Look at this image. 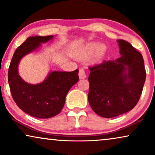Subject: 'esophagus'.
<instances>
[{"mask_svg":"<svg viewBox=\"0 0 155 155\" xmlns=\"http://www.w3.org/2000/svg\"><path fill=\"white\" fill-rule=\"evenodd\" d=\"M79 78L80 79H84V78H86V74L85 72H84V69L80 68L79 71Z\"/></svg>","mask_w":155,"mask_h":155,"instance_id":"obj_1","label":"esophagus"}]
</instances>
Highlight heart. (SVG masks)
I'll use <instances>...</instances> for the list:
<instances>
[{"instance_id":"1","label":"heart","mask_w":155,"mask_h":155,"mask_svg":"<svg viewBox=\"0 0 155 155\" xmlns=\"http://www.w3.org/2000/svg\"><path fill=\"white\" fill-rule=\"evenodd\" d=\"M106 51H107V47L104 44L99 45L96 42H91V43L87 44L82 48V50L79 54V57L82 59L87 58L92 56V54L95 52L94 58L96 60H100L104 56Z\"/></svg>"}]
</instances>
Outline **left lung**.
<instances>
[{
    "label": "left lung",
    "mask_w": 155,
    "mask_h": 155,
    "mask_svg": "<svg viewBox=\"0 0 155 155\" xmlns=\"http://www.w3.org/2000/svg\"><path fill=\"white\" fill-rule=\"evenodd\" d=\"M117 42L120 58L89 68V103L97 115L107 118L135 107L146 78L140 53L128 41L118 39Z\"/></svg>",
    "instance_id": "8db88e82"
}]
</instances>
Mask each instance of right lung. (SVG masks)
<instances>
[{"label":"right lung","mask_w":155,"mask_h":155,"mask_svg":"<svg viewBox=\"0 0 155 155\" xmlns=\"http://www.w3.org/2000/svg\"><path fill=\"white\" fill-rule=\"evenodd\" d=\"M53 38V35L27 38L15 50L8 70V82L15 102L26 114L39 118H51L60 113L68 92L79 80L78 69L50 72L43 82L36 84L26 82L19 75L21 59Z\"/></svg>","instance_id":"1"}]
</instances>
